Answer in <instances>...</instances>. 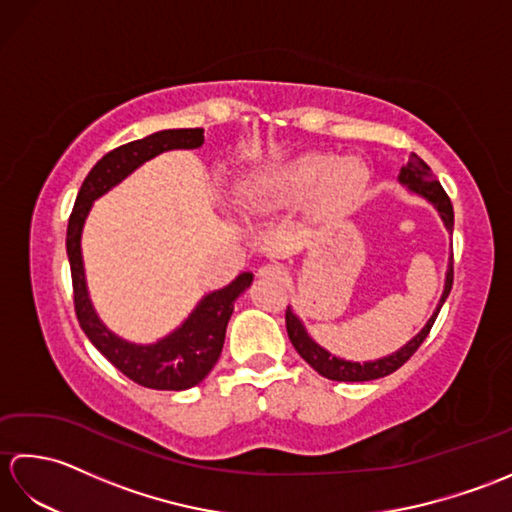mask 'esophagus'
<instances>
[{"label": "esophagus", "instance_id": "obj_1", "mask_svg": "<svg viewBox=\"0 0 512 512\" xmlns=\"http://www.w3.org/2000/svg\"><path fill=\"white\" fill-rule=\"evenodd\" d=\"M259 279L262 281H270V284H279V281L286 279V268L279 264H266L259 268Z\"/></svg>", "mask_w": 512, "mask_h": 512}]
</instances>
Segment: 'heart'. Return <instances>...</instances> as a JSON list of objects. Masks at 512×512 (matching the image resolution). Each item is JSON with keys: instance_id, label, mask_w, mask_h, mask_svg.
Listing matches in <instances>:
<instances>
[{"instance_id": "heart-1", "label": "heart", "mask_w": 512, "mask_h": 512, "mask_svg": "<svg viewBox=\"0 0 512 512\" xmlns=\"http://www.w3.org/2000/svg\"><path fill=\"white\" fill-rule=\"evenodd\" d=\"M367 171L361 160L310 151L250 176L242 187V202L255 213H268L310 200L321 211H339L365 189Z\"/></svg>"}]
</instances>
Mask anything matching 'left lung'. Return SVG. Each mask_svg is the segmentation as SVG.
<instances>
[{"label": "left lung", "instance_id": "8db88e82", "mask_svg": "<svg viewBox=\"0 0 512 512\" xmlns=\"http://www.w3.org/2000/svg\"><path fill=\"white\" fill-rule=\"evenodd\" d=\"M398 180H400V184L409 187V191L422 195L424 200H429L433 206H436L444 226H447V231L453 233V204L449 200L447 191L442 189V184L431 173L427 162L418 158L416 154H411L409 160H407V165L400 167ZM451 286H453V255H451V262H449L447 279H444L442 297H440L436 312H433V317L427 321V325H424V328L416 336H413V339L405 347H400L398 352L389 354L385 358H378V361L352 363V361H345V358H336L328 350H323L319 343H314L310 339V334H308L306 328H303L301 319L288 308L286 310V330H288V336H290V343L295 345V350L299 352L303 361H306L310 367L317 369L321 376L330 378V380H341V383H363V380H376V378L389 376V374H394L398 367L405 365L409 358L416 354V350L422 345V341L427 339V334L431 332L433 323H436V319H438V312L442 308V303L447 301V297H449Z\"/></svg>", "mask_w": 512, "mask_h": 512}]
</instances>
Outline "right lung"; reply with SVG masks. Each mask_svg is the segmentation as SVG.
I'll list each match as a JSON object with an SVG mask.
<instances>
[{
  "label": "right lung",
  "instance_id": "right-lung-1",
  "mask_svg": "<svg viewBox=\"0 0 512 512\" xmlns=\"http://www.w3.org/2000/svg\"><path fill=\"white\" fill-rule=\"evenodd\" d=\"M202 143L204 129L195 127L165 129V132H156L147 138L134 140V143L116 147L96 162L88 178L83 180L68 222L65 248H68L72 273L74 312L81 323V330L118 372L149 389L182 391L202 383L222 354L226 325L233 314L235 299L250 286L253 273H242L226 288L209 292L189 314V319L158 343H127L107 330L92 308L83 273L81 231L92 202L125 180L143 162L162 154V151L198 149Z\"/></svg>",
  "mask_w": 512,
  "mask_h": 512
}]
</instances>
